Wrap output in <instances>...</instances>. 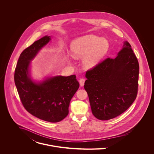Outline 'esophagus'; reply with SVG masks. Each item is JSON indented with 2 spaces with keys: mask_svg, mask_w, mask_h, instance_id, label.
<instances>
[{
  "mask_svg": "<svg viewBox=\"0 0 154 154\" xmlns=\"http://www.w3.org/2000/svg\"><path fill=\"white\" fill-rule=\"evenodd\" d=\"M85 82V79H83V78H81V79L79 80L80 85L81 86H83L84 85Z\"/></svg>",
  "mask_w": 154,
  "mask_h": 154,
  "instance_id": "34e87169",
  "label": "esophagus"
}]
</instances>
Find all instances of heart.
I'll return each instance as SVG.
<instances>
[{
  "label": "heart",
  "mask_w": 154,
  "mask_h": 154,
  "mask_svg": "<svg viewBox=\"0 0 154 154\" xmlns=\"http://www.w3.org/2000/svg\"><path fill=\"white\" fill-rule=\"evenodd\" d=\"M108 47L106 39L89 35L74 39L71 43V53L75 58L84 56V65L86 68H92L105 55Z\"/></svg>",
  "instance_id": "1"
}]
</instances>
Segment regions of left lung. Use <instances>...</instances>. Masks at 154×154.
Returning a JSON list of instances; mask_svg holds the SVG:
<instances>
[{"mask_svg":"<svg viewBox=\"0 0 154 154\" xmlns=\"http://www.w3.org/2000/svg\"><path fill=\"white\" fill-rule=\"evenodd\" d=\"M139 63L129 42L115 58H107L86 72L84 88L93 115L105 121L117 117L135 100Z\"/></svg>","mask_w":154,"mask_h":154,"instance_id":"left-lung-1","label":"left lung"}]
</instances>
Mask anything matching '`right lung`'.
Masks as SVG:
<instances>
[{
	"label": "right lung",
	"instance_id": "obj_1",
	"mask_svg": "<svg viewBox=\"0 0 154 154\" xmlns=\"http://www.w3.org/2000/svg\"><path fill=\"white\" fill-rule=\"evenodd\" d=\"M51 37L35 41L20 55L14 71L16 88L24 107L34 116L51 122L61 121L69 113L70 101L79 88L75 75L55 76L36 83L29 75L30 61Z\"/></svg>",
	"mask_w": 154,
	"mask_h": 154
}]
</instances>
